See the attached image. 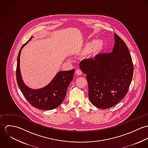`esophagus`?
<instances>
[{
    "instance_id": "34e87169",
    "label": "esophagus",
    "mask_w": 148,
    "mask_h": 148,
    "mask_svg": "<svg viewBox=\"0 0 148 148\" xmlns=\"http://www.w3.org/2000/svg\"><path fill=\"white\" fill-rule=\"evenodd\" d=\"M75 73H76V75H79V76H80V75H81L82 74V71H81V70H80V69H76V71Z\"/></svg>"
}]
</instances>
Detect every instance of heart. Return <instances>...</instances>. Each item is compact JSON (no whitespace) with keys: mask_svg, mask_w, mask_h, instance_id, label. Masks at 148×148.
Listing matches in <instances>:
<instances>
[{"mask_svg":"<svg viewBox=\"0 0 148 148\" xmlns=\"http://www.w3.org/2000/svg\"><path fill=\"white\" fill-rule=\"evenodd\" d=\"M104 45V42L101 40H90L85 43L80 51L83 53H89L90 56L95 58L103 51Z\"/></svg>","mask_w":148,"mask_h":148,"instance_id":"obj_1","label":"heart"}]
</instances>
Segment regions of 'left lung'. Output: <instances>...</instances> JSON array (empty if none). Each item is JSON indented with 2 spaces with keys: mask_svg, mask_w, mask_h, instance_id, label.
<instances>
[{
  "mask_svg": "<svg viewBox=\"0 0 148 148\" xmlns=\"http://www.w3.org/2000/svg\"><path fill=\"white\" fill-rule=\"evenodd\" d=\"M112 52L100 53L79 64L86 75L88 95L97 108L107 109L116 105L126 95L133 74V65L125 42L114 34Z\"/></svg>",
  "mask_w": 148,
  "mask_h": 148,
  "instance_id": "left-lung-1",
  "label": "left lung"
}]
</instances>
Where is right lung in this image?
Segmentation results:
<instances>
[{
	"label": "right lung",
	"mask_w": 148,
	"mask_h": 148,
	"mask_svg": "<svg viewBox=\"0 0 148 148\" xmlns=\"http://www.w3.org/2000/svg\"><path fill=\"white\" fill-rule=\"evenodd\" d=\"M28 42L23 45L18 56L16 80L18 86L23 95L31 106L42 110L55 109L63 101L68 86L73 79L75 70L73 69L58 72L49 84L41 89H32L29 88L23 82L20 70V56L21 49Z\"/></svg>",
	"instance_id": "1"
}]
</instances>
